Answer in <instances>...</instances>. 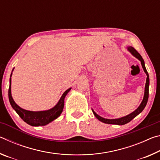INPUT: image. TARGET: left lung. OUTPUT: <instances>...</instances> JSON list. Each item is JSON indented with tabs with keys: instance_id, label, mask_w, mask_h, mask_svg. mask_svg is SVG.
I'll return each instance as SVG.
<instances>
[{
	"instance_id": "obj_1",
	"label": "left lung",
	"mask_w": 160,
	"mask_h": 160,
	"mask_svg": "<svg viewBox=\"0 0 160 160\" xmlns=\"http://www.w3.org/2000/svg\"><path fill=\"white\" fill-rule=\"evenodd\" d=\"M127 50H128L130 53H131L132 56L135 57L136 58L138 59V60L140 61L141 63L142 67L143 68V70L145 72L146 75H147V78H146V83H145V93H144V97H143L142 101L141 102V104H140V106L135 109L133 112H132L130 113V114L127 115L126 116H123V117L119 118H115V119H109V118H103L102 116H99L97 113L94 112V111L92 109V112L94 113V115L95 116V117L98 119L99 121H102V122L104 123H108V124H116V125H124V124L128 123L130 122L132 119H133L135 116H137L139 113H141L143 109H145V107L147 104L148 100V97H149V85H150V78H149V75L148 72L146 70V68L145 66V62L143 58H142V56H140V54L138 52V51L135 49L133 47H127Z\"/></svg>"
}]
</instances>
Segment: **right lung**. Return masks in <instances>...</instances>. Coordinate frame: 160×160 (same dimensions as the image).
Wrapping results in <instances>:
<instances>
[{
  "instance_id": "right-lung-1",
  "label": "right lung",
  "mask_w": 160,
  "mask_h": 160,
  "mask_svg": "<svg viewBox=\"0 0 160 160\" xmlns=\"http://www.w3.org/2000/svg\"><path fill=\"white\" fill-rule=\"evenodd\" d=\"M14 68L12 69L11 75L10 78V87L8 90V97L10 104L18 114L20 116V117L28 124L32 126H46L51 123V121L57 118L61 113L63 112L64 107V99L65 97L67 95V94L71 90V88L68 89L66 91L64 92V93L62 94L61 97L59 99L57 104L53 108L46 110V111H39V112H33V111L25 110L19 107L16 104L14 99H12L11 94V76L12 74V71Z\"/></svg>"
}]
</instances>
